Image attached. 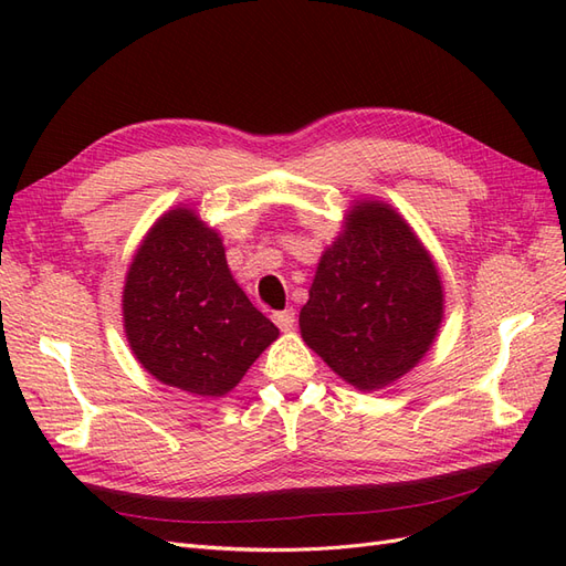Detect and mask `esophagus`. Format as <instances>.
Here are the masks:
<instances>
[{"label": "esophagus", "mask_w": 566, "mask_h": 566, "mask_svg": "<svg viewBox=\"0 0 566 566\" xmlns=\"http://www.w3.org/2000/svg\"><path fill=\"white\" fill-rule=\"evenodd\" d=\"M295 321H297V318H295V310H283V312L273 314V323H276L283 333L293 331V328H295Z\"/></svg>", "instance_id": "obj_1"}]
</instances>
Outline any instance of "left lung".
Segmentation results:
<instances>
[{
    "label": "left lung",
    "mask_w": 566,
    "mask_h": 566,
    "mask_svg": "<svg viewBox=\"0 0 566 566\" xmlns=\"http://www.w3.org/2000/svg\"><path fill=\"white\" fill-rule=\"evenodd\" d=\"M441 318L439 271L413 229L380 200L356 202L316 266L302 339L342 380L373 391L420 361Z\"/></svg>",
    "instance_id": "left-lung-1"
}]
</instances>
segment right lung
<instances>
[{"label":"right lung","instance_id":"add662e5","mask_svg":"<svg viewBox=\"0 0 566 566\" xmlns=\"http://www.w3.org/2000/svg\"><path fill=\"white\" fill-rule=\"evenodd\" d=\"M127 342L163 385L224 397L279 328L231 276L224 245L188 208L165 212L146 233L123 293Z\"/></svg>","mask_w":566,"mask_h":566}]
</instances>
